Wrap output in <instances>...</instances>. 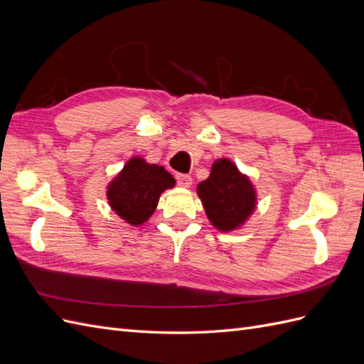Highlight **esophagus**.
I'll use <instances>...</instances> for the list:
<instances>
[{"mask_svg":"<svg viewBox=\"0 0 364 364\" xmlns=\"http://www.w3.org/2000/svg\"><path fill=\"white\" fill-rule=\"evenodd\" d=\"M176 179H178V183L181 186H183V188H190L193 183V179L190 174H176Z\"/></svg>","mask_w":364,"mask_h":364,"instance_id":"obj_1","label":"esophagus"}]
</instances>
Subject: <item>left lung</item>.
<instances>
[{
    "instance_id": "left-lung-1",
    "label": "left lung",
    "mask_w": 364,
    "mask_h": 364,
    "mask_svg": "<svg viewBox=\"0 0 364 364\" xmlns=\"http://www.w3.org/2000/svg\"><path fill=\"white\" fill-rule=\"evenodd\" d=\"M208 220L222 232L243 226L257 208V191L249 176L226 158L214 161L206 181L197 185Z\"/></svg>"
}]
</instances>
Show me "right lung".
<instances>
[{
	"mask_svg": "<svg viewBox=\"0 0 364 364\" xmlns=\"http://www.w3.org/2000/svg\"><path fill=\"white\" fill-rule=\"evenodd\" d=\"M176 181L161 165L134 156L107 185L109 206L132 226L146 223L155 213L161 194Z\"/></svg>",
	"mask_w": 364,
	"mask_h": 364,
	"instance_id": "right-lung-1",
	"label": "right lung"
}]
</instances>
